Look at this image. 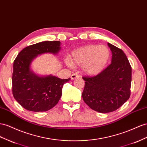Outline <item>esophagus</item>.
<instances>
[{"label": "esophagus", "mask_w": 147, "mask_h": 147, "mask_svg": "<svg viewBox=\"0 0 147 147\" xmlns=\"http://www.w3.org/2000/svg\"><path fill=\"white\" fill-rule=\"evenodd\" d=\"M78 77H79V75H78L77 74H73L72 75H71V79H72V80Z\"/></svg>", "instance_id": "34e87169"}]
</instances>
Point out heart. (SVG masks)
I'll use <instances>...</instances> for the list:
<instances>
[{"mask_svg": "<svg viewBox=\"0 0 147 147\" xmlns=\"http://www.w3.org/2000/svg\"><path fill=\"white\" fill-rule=\"evenodd\" d=\"M111 57V51L106 46L86 45L74 50L66 61L67 64L83 66L84 72L88 75L100 73L108 64Z\"/></svg>", "mask_w": 147, "mask_h": 147, "instance_id": "obj_1", "label": "heart"}]
</instances>
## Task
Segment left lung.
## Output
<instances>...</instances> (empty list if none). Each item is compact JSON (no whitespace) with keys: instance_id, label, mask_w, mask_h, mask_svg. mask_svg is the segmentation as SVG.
Wrapping results in <instances>:
<instances>
[{"instance_id":"obj_1","label":"left lung","mask_w":147,"mask_h":147,"mask_svg":"<svg viewBox=\"0 0 147 147\" xmlns=\"http://www.w3.org/2000/svg\"><path fill=\"white\" fill-rule=\"evenodd\" d=\"M112 52L111 63L93 77H83L85 88L83 101L98 113L113 112L129 100L132 81V68L123 51L108 43Z\"/></svg>"}]
</instances>
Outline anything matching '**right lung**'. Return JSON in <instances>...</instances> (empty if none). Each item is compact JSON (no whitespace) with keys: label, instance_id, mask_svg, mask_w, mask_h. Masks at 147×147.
Listing matches in <instances>:
<instances>
[{"label":"right lung","instance_id":"1","mask_svg":"<svg viewBox=\"0 0 147 147\" xmlns=\"http://www.w3.org/2000/svg\"><path fill=\"white\" fill-rule=\"evenodd\" d=\"M60 41H42L26 47L13 62L12 93L25 109L34 112L47 111L57 104L64 83L70 78L61 79L53 75L39 77L30 69L33 59L44 53L56 54Z\"/></svg>","mask_w":147,"mask_h":147}]
</instances>
